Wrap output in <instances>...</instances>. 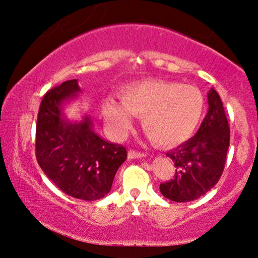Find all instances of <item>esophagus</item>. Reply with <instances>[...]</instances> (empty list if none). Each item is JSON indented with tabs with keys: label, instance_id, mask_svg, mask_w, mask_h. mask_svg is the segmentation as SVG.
Instances as JSON below:
<instances>
[{
	"label": "esophagus",
	"instance_id": "esophagus-1",
	"mask_svg": "<svg viewBox=\"0 0 258 258\" xmlns=\"http://www.w3.org/2000/svg\"><path fill=\"white\" fill-rule=\"evenodd\" d=\"M146 154L142 152H137V150H130L128 152V158L130 159H139V158H144Z\"/></svg>",
	"mask_w": 258,
	"mask_h": 258
}]
</instances>
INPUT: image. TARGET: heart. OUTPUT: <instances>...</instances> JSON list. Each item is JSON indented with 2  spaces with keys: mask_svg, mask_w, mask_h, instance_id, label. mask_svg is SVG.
I'll list each match as a JSON object with an SVG mask.
<instances>
[{
  "mask_svg": "<svg viewBox=\"0 0 258 258\" xmlns=\"http://www.w3.org/2000/svg\"><path fill=\"white\" fill-rule=\"evenodd\" d=\"M119 97L121 103L108 98L103 104L105 120L117 132H125L131 127V114L141 116L144 133L159 146H173L190 137L205 109L197 87L166 80L127 85Z\"/></svg>",
  "mask_w": 258,
  "mask_h": 258,
  "instance_id": "obj_1",
  "label": "heart"
}]
</instances>
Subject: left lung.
Segmentation results:
<instances>
[{
	"mask_svg": "<svg viewBox=\"0 0 258 258\" xmlns=\"http://www.w3.org/2000/svg\"><path fill=\"white\" fill-rule=\"evenodd\" d=\"M209 111L194 137L166 155L176 167L174 177L160 184L167 199L186 203L200 198L220 180L226 165L230 128L220 94L214 88L207 96Z\"/></svg>",
	"mask_w": 258,
	"mask_h": 258,
	"instance_id": "obj_1",
	"label": "left lung"
}]
</instances>
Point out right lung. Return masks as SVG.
<instances>
[{
	"instance_id": "obj_1",
	"label": "right lung",
	"mask_w": 258,
	"mask_h": 258,
	"mask_svg": "<svg viewBox=\"0 0 258 258\" xmlns=\"http://www.w3.org/2000/svg\"><path fill=\"white\" fill-rule=\"evenodd\" d=\"M78 92L76 80L46 92L37 114L35 154L44 174L61 191L76 199L98 200L110 191L127 152L92 131L88 116L80 123L64 119L60 104Z\"/></svg>"
}]
</instances>
